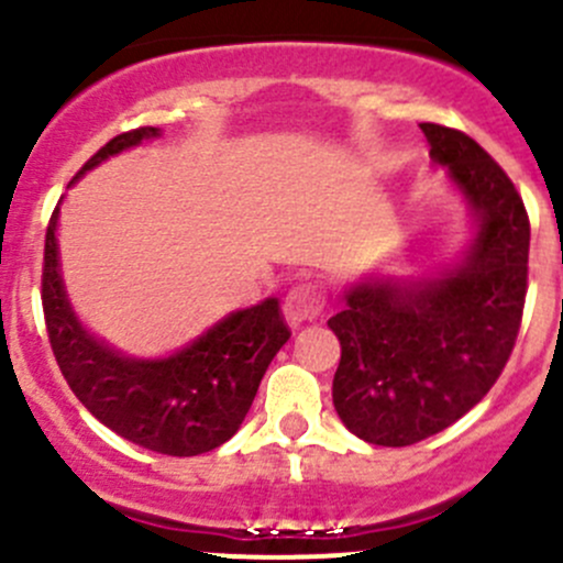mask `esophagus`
Instances as JSON below:
<instances>
[{"instance_id":"34e87169","label":"esophagus","mask_w":563,"mask_h":563,"mask_svg":"<svg viewBox=\"0 0 563 563\" xmlns=\"http://www.w3.org/2000/svg\"><path fill=\"white\" fill-rule=\"evenodd\" d=\"M323 310V294L318 291L310 283H302V286L291 288L288 297L283 299V316H286L288 327H302V323L316 321Z\"/></svg>"}]
</instances>
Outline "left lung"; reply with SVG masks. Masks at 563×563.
<instances>
[{"label": "left lung", "instance_id": "8db88e82", "mask_svg": "<svg viewBox=\"0 0 563 563\" xmlns=\"http://www.w3.org/2000/svg\"><path fill=\"white\" fill-rule=\"evenodd\" d=\"M419 128L474 236L435 275L362 277L327 321L340 340L334 411L376 446L417 444L468 413L501 376L526 305L531 229L512 179L460 130Z\"/></svg>", "mask_w": 563, "mask_h": 563}]
</instances>
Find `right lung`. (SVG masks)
Masks as SVG:
<instances>
[{"mask_svg": "<svg viewBox=\"0 0 563 563\" xmlns=\"http://www.w3.org/2000/svg\"><path fill=\"white\" fill-rule=\"evenodd\" d=\"M157 135L161 128L117 135L76 179ZM56 223L59 207L45 231L43 313L56 365L78 400L113 433L161 455L192 457L225 444L245 422L269 362L291 338L280 302L269 297L234 310L168 356H128L78 321L62 280Z\"/></svg>", "mask_w": 563, "mask_h": 563, "instance_id": "obj_1", "label": "right lung"}]
</instances>
